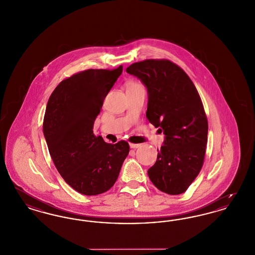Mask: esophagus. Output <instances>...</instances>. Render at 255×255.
<instances>
[{
	"label": "esophagus",
	"mask_w": 255,
	"mask_h": 255,
	"mask_svg": "<svg viewBox=\"0 0 255 255\" xmlns=\"http://www.w3.org/2000/svg\"><path fill=\"white\" fill-rule=\"evenodd\" d=\"M130 147L132 149H136V148H139L140 147V144H134V143H130Z\"/></svg>",
	"instance_id": "34e87169"
}]
</instances>
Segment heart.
<instances>
[{
  "instance_id": "1",
  "label": "heart",
  "mask_w": 255,
  "mask_h": 255,
  "mask_svg": "<svg viewBox=\"0 0 255 255\" xmlns=\"http://www.w3.org/2000/svg\"><path fill=\"white\" fill-rule=\"evenodd\" d=\"M132 85H133V84H132Z\"/></svg>"
}]
</instances>
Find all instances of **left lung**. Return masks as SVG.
I'll return each mask as SVG.
<instances>
[{
    "label": "left lung",
    "instance_id": "1",
    "mask_svg": "<svg viewBox=\"0 0 255 255\" xmlns=\"http://www.w3.org/2000/svg\"><path fill=\"white\" fill-rule=\"evenodd\" d=\"M126 72L137 77L148 92L146 117L165 134L148 175L168 194L184 193L203 166L208 121L199 94L189 76L169 60L134 62Z\"/></svg>",
    "mask_w": 255,
    "mask_h": 255
}]
</instances>
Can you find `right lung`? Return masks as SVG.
Returning a JSON list of instances; mask_svg holds the SVG:
<instances>
[{
    "mask_svg": "<svg viewBox=\"0 0 255 255\" xmlns=\"http://www.w3.org/2000/svg\"><path fill=\"white\" fill-rule=\"evenodd\" d=\"M88 69L60 82L48 100L43 134L52 160L64 181L85 195L107 192L117 181L129 144L106 143L93 132L105 97L123 73Z\"/></svg>",
    "mask_w": 255,
    "mask_h": 255,
    "instance_id": "1",
    "label": "right lung"
}]
</instances>
